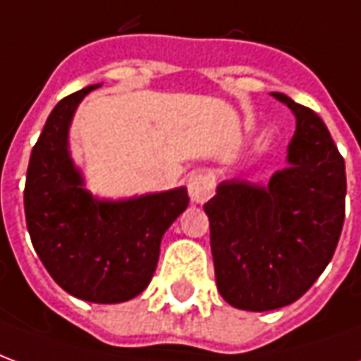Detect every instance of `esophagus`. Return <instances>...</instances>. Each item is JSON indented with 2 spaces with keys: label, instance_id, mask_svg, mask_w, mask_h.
<instances>
[{
  "label": "esophagus",
  "instance_id": "esophagus-1",
  "mask_svg": "<svg viewBox=\"0 0 361 361\" xmlns=\"http://www.w3.org/2000/svg\"><path fill=\"white\" fill-rule=\"evenodd\" d=\"M188 191L191 201L197 204L207 203L214 193V180L211 178V173L207 172H195L189 176L188 180Z\"/></svg>",
  "mask_w": 361,
  "mask_h": 361
}]
</instances>
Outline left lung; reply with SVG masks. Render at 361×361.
<instances>
[{
	"mask_svg": "<svg viewBox=\"0 0 361 361\" xmlns=\"http://www.w3.org/2000/svg\"><path fill=\"white\" fill-rule=\"evenodd\" d=\"M295 116L286 168L269 183L226 180L204 204L220 295L245 311L302 298L333 259L344 224L346 168L315 111L271 92Z\"/></svg>",
	"mask_w": 361,
	"mask_h": 361,
	"instance_id": "8db88e82",
	"label": "left lung"
}]
</instances>
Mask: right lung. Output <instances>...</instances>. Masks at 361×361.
Here are the masks:
<instances>
[{"label": "right lung", "mask_w": 361, "mask_h": 361, "mask_svg": "<svg viewBox=\"0 0 361 361\" xmlns=\"http://www.w3.org/2000/svg\"><path fill=\"white\" fill-rule=\"evenodd\" d=\"M63 98L32 149L25 185V216L32 245L67 294L92 303L139 295L157 271L160 242L188 209V189L98 199L85 188L69 150V127L90 90Z\"/></svg>", "instance_id": "obj_1"}]
</instances>
